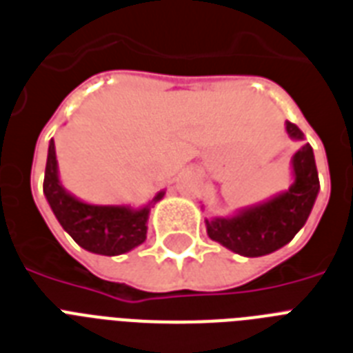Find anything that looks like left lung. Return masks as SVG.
Segmentation results:
<instances>
[{
	"instance_id": "1",
	"label": "left lung",
	"mask_w": 353,
	"mask_h": 353,
	"mask_svg": "<svg viewBox=\"0 0 353 353\" xmlns=\"http://www.w3.org/2000/svg\"><path fill=\"white\" fill-rule=\"evenodd\" d=\"M286 134L303 141L305 134L297 125L286 121ZM290 188L268 197L266 201L243 206L228 217L205 219L206 234L228 250L245 257H261L279 250L305 226L319 194L316 157L310 143L292 156Z\"/></svg>"
}]
</instances>
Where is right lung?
<instances>
[{"instance_id": "obj_1", "label": "right lung", "mask_w": 353, "mask_h": 353, "mask_svg": "<svg viewBox=\"0 0 353 353\" xmlns=\"http://www.w3.org/2000/svg\"><path fill=\"white\" fill-rule=\"evenodd\" d=\"M43 194L63 230L81 248L99 256H121L145 243L150 206L161 201L165 190L157 192L152 201L139 208L130 205H92L81 201L70 194L59 179L56 147L54 139H50Z\"/></svg>"}]
</instances>
